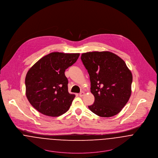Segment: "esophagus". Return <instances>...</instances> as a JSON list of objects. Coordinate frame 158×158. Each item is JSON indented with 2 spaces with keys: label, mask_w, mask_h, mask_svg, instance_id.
<instances>
[{
  "label": "esophagus",
  "mask_w": 158,
  "mask_h": 158,
  "mask_svg": "<svg viewBox=\"0 0 158 158\" xmlns=\"http://www.w3.org/2000/svg\"><path fill=\"white\" fill-rule=\"evenodd\" d=\"M84 95H85V93L84 92H81V93H79V97H83Z\"/></svg>",
  "instance_id": "obj_1"
}]
</instances>
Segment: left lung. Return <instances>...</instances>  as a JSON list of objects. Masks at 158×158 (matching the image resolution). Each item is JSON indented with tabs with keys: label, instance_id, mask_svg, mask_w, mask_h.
Wrapping results in <instances>:
<instances>
[{
	"label": "left lung",
	"instance_id": "left-lung-1",
	"mask_svg": "<svg viewBox=\"0 0 158 158\" xmlns=\"http://www.w3.org/2000/svg\"><path fill=\"white\" fill-rule=\"evenodd\" d=\"M81 60L89 75L95 101L88 108L101 117H111L122 110L131 94L132 75L125 61L109 51L89 52Z\"/></svg>",
	"mask_w": 158,
	"mask_h": 158
}]
</instances>
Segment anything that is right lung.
<instances>
[{
	"mask_svg": "<svg viewBox=\"0 0 158 158\" xmlns=\"http://www.w3.org/2000/svg\"><path fill=\"white\" fill-rule=\"evenodd\" d=\"M79 53L52 52L33 65L26 76V94L37 111L48 116H59L67 111L75 97L68 91L65 70L73 65Z\"/></svg>",
	"mask_w": 158,
	"mask_h": 158,
	"instance_id": "obj_1",
	"label": "right lung"
}]
</instances>
